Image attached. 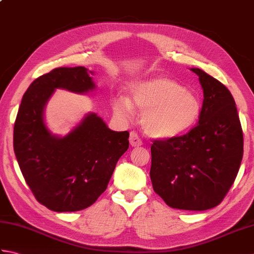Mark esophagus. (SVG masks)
I'll return each mask as SVG.
<instances>
[{"label": "esophagus", "instance_id": "34e87169", "mask_svg": "<svg viewBox=\"0 0 254 254\" xmlns=\"http://www.w3.org/2000/svg\"><path fill=\"white\" fill-rule=\"evenodd\" d=\"M130 144H131V146H133V147H138L143 144V141L141 138H139L138 134L136 132L132 131L130 133Z\"/></svg>", "mask_w": 254, "mask_h": 254}]
</instances>
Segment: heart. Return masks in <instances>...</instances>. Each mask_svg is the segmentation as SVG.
<instances>
[{"instance_id":"b5f03b06","label":"heart","mask_w":254,"mask_h":254,"mask_svg":"<svg viewBox=\"0 0 254 254\" xmlns=\"http://www.w3.org/2000/svg\"><path fill=\"white\" fill-rule=\"evenodd\" d=\"M133 105L143 112L144 130L157 138L185 135L196 126L202 115V101L177 80L156 77L134 84L130 88ZM119 116L133 115V106L126 97L113 101Z\"/></svg>"}]
</instances>
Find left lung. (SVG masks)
Segmentation results:
<instances>
[{
    "instance_id": "left-lung-1",
    "label": "left lung",
    "mask_w": 254,
    "mask_h": 254,
    "mask_svg": "<svg viewBox=\"0 0 254 254\" xmlns=\"http://www.w3.org/2000/svg\"><path fill=\"white\" fill-rule=\"evenodd\" d=\"M202 85L198 123L185 135L155 139L150 147L154 191L172 208L206 210L222 203L244 155V134L233 95L199 68Z\"/></svg>"
}]
</instances>
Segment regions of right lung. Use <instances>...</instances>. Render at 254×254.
Returning <instances> with one entry per match:
<instances>
[{
  "label": "right lung",
  "instance_id": "right-lung-1",
  "mask_svg": "<svg viewBox=\"0 0 254 254\" xmlns=\"http://www.w3.org/2000/svg\"><path fill=\"white\" fill-rule=\"evenodd\" d=\"M89 74L76 66L41 75L26 90L15 120L14 152L21 174L37 201L55 212L93 205L128 148V132L111 131L95 113L62 138L47 130L44 108L55 89L86 93L95 88Z\"/></svg>",
  "mask_w": 254,
  "mask_h": 254
}]
</instances>
